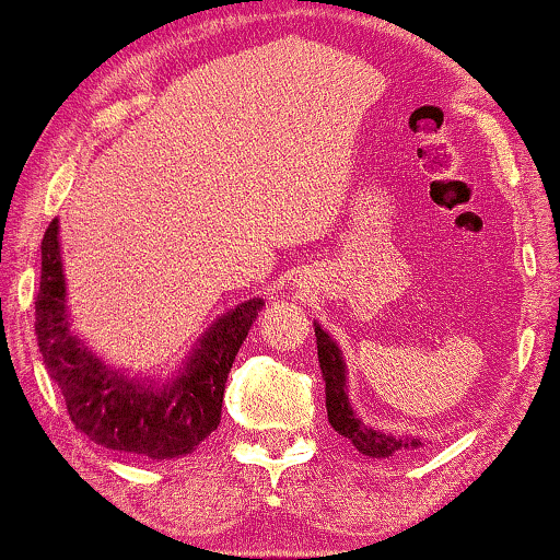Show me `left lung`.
I'll list each match as a JSON object with an SVG mask.
<instances>
[{
	"label": "left lung",
	"mask_w": 560,
	"mask_h": 560,
	"mask_svg": "<svg viewBox=\"0 0 560 560\" xmlns=\"http://www.w3.org/2000/svg\"><path fill=\"white\" fill-rule=\"evenodd\" d=\"M315 341H317V359H320V370L325 377V408H328V421L338 434L349 439V442L366 457H393L400 452H410L421 447V439L413 436H393L382 434L364 427L357 419L346 398V366L338 346L330 341V336L320 325H315Z\"/></svg>",
	"instance_id": "obj_1"
}]
</instances>
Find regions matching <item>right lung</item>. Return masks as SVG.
Masks as SVG:
<instances>
[{"instance_id":"right-lung-1","label":"right lung","mask_w":560,"mask_h":560,"mask_svg":"<svg viewBox=\"0 0 560 560\" xmlns=\"http://www.w3.org/2000/svg\"><path fill=\"white\" fill-rule=\"evenodd\" d=\"M59 224L40 243V287L35 294V336L44 364L59 385L69 419L95 444L131 455L167 459L188 455L222 421L224 382L260 300L243 302L211 328L175 380L162 387L113 372L69 330L59 258Z\"/></svg>"}]
</instances>
